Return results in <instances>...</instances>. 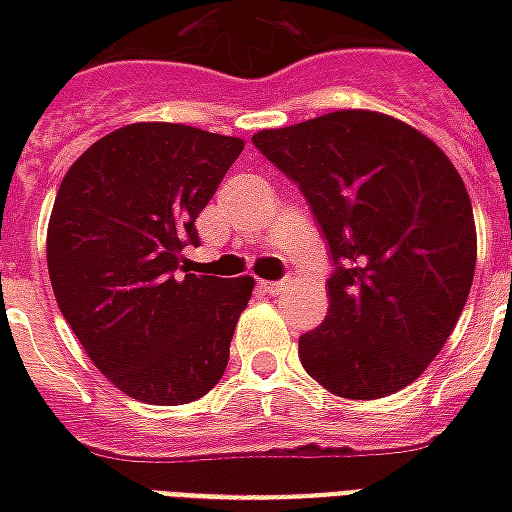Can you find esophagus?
Listing matches in <instances>:
<instances>
[{"instance_id":"34e87169","label":"esophagus","mask_w":512,"mask_h":512,"mask_svg":"<svg viewBox=\"0 0 512 512\" xmlns=\"http://www.w3.org/2000/svg\"><path fill=\"white\" fill-rule=\"evenodd\" d=\"M263 288H266L268 293H282V290L288 288V279H279V282H263Z\"/></svg>"}]
</instances>
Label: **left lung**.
<instances>
[{
    "label": "left lung",
    "mask_w": 512,
    "mask_h": 512,
    "mask_svg": "<svg viewBox=\"0 0 512 512\" xmlns=\"http://www.w3.org/2000/svg\"><path fill=\"white\" fill-rule=\"evenodd\" d=\"M252 142L299 186L332 255L329 312L299 337L304 370L351 400L417 381L472 288L477 233L458 169L406 123L356 109Z\"/></svg>",
    "instance_id": "obj_1"
}]
</instances>
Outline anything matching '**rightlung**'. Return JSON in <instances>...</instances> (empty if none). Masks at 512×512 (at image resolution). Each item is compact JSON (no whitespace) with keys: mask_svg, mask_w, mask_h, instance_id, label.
<instances>
[{"mask_svg":"<svg viewBox=\"0 0 512 512\" xmlns=\"http://www.w3.org/2000/svg\"><path fill=\"white\" fill-rule=\"evenodd\" d=\"M235 136L134 123L62 178L46 257L57 304L117 389L153 406L211 392L255 279L186 274L197 216L241 156Z\"/></svg>","mask_w":512,"mask_h":512,"instance_id":"right-lung-1","label":"right lung"}]
</instances>
